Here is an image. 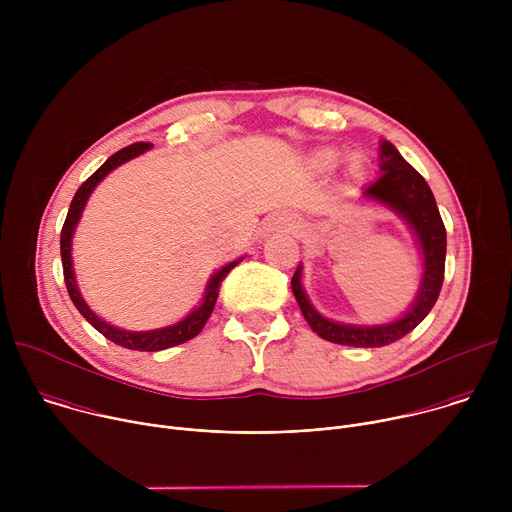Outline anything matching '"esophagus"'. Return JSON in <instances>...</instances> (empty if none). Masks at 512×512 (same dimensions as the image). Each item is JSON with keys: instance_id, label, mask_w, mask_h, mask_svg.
<instances>
[{"instance_id": "obj_1", "label": "esophagus", "mask_w": 512, "mask_h": 512, "mask_svg": "<svg viewBox=\"0 0 512 512\" xmlns=\"http://www.w3.org/2000/svg\"><path fill=\"white\" fill-rule=\"evenodd\" d=\"M275 221V225H279V227H283V229H296L298 227V221L294 216H289V214H279L277 218H273Z\"/></svg>"}]
</instances>
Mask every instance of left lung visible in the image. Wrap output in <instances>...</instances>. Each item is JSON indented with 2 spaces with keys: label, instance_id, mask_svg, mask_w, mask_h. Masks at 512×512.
Segmentation results:
<instances>
[{
  "label": "left lung",
  "instance_id": "8db88e82",
  "mask_svg": "<svg viewBox=\"0 0 512 512\" xmlns=\"http://www.w3.org/2000/svg\"><path fill=\"white\" fill-rule=\"evenodd\" d=\"M381 172L383 176L371 186L364 188L362 196L373 202H379L393 210L397 216L411 227L423 259V275L419 291L407 312L389 324L377 326H356L340 324L324 318L308 300L302 285V265H298L294 277H291V291L298 300V306L310 324V328L324 340L356 348H379L391 342H397L409 334L423 318L440 296L446 269V227L437 210L435 198L423 176L403 160L391 141H381Z\"/></svg>",
  "mask_w": 512,
  "mask_h": 512
}]
</instances>
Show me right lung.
<instances>
[{"mask_svg":"<svg viewBox=\"0 0 512 512\" xmlns=\"http://www.w3.org/2000/svg\"><path fill=\"white\" fill-rule=\"evenodd\" d=\"M152 143H145V141H139V143H131L127 145V148L119 150L117 154H113L91 178H87L81 188L77 190L75 198H72L70 202V208H68V214H66V221L62 225V233H60V257H62V271H64V283H66V289H68V296L72 300V304L77 306V310L85 316V320L95 328L99 330L105 338H109L111 342L123 346V348H129V350H139V352H156V350H164V348H170V346H176V344H182L186 340H192L194 336L200 334V330L204 328L206 320L210 318L212 310H214V304H216V298H218V289H221V283L223 279L229 275V271L243 259H237V261H231L227 263L225 267L218 269L206 289H204V298H202V304L190 312L186 318H182L180 322L172 324V326H166V328H158V330H145V332H131V330H121V328H115L111 324H107L105 320H101L89 306L87 302L83 300L81 291L77 287V279H75V269H72V257H70V251H72V235H75V229L81 221V214L85 210V204L91 196V192L95 190V186L109 174L113 172L117 166L141 156L145 150H150Z\"/></svg>","mask_w":512,"mask_h":512,"instance_id":"1","label":"right lung"}]
</instances>
